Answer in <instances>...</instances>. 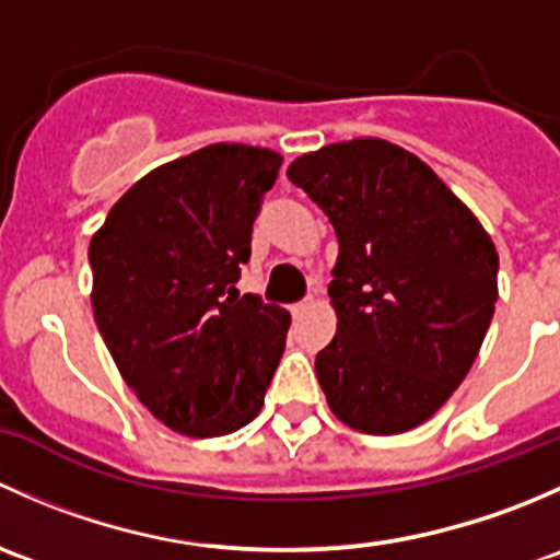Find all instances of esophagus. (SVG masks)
Instances as JSON below:
<instances>
[{
    "instance_id": "1",
    "label": "esophagus",
    "mask_w": 560,
    "mask_h": 560,
    "mask_svg": "<svg viewBox=\"0 0 560 560\" xmlns=\"http://www.w3.org/2000/svg\"><path fill=\"white\" fill-rule=\"evenodd\" d=\"M315 304H318V302H315L313 296H310V299H304V302H299L296 307H293V318H304V315H307V313H313V310H315Z\"/></svg>"
}]
</instances>
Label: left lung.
I'll use <instances>...</instances> for the list:
<instances>
[{
    "label": "left lung",
    "instance_id": "left-lung-1",
    "mask_svg": "<svg viewBox=\"0 0 560 560\" xmlns=\"http://www.w3.org/2000/svg\"><path fill=\"white\" fill-rule=\"evenodd\" d=\"M337 232V334L315 359L331 412L361 434L425 423L464 383L499 299V253L418 155L380 137L288 166Z\"/></svg>",
    "mask_w": 560,
    "mask_h": 560
}]
</instances>
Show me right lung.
<instances>
[{
  "instance_id": "1",
  "label": "right lung",
  "mask_w": 560,
  "mask_h": 560,
  "mask_svg": "<svg viewBox=\"0 0 560 560\" xmlns=\"http://www.w3.org/2000/svg\"><path fill=\"white\" fill-rule=\"evenodd\" d=\"M280 164L269 148H199L140 177L91 237L102 339L137 399L183 436L250 423L285 350L291 315L234 288Z\"/></svg>"
}]
</instances>
